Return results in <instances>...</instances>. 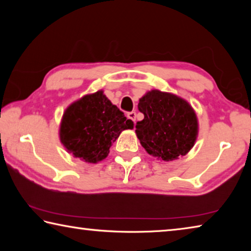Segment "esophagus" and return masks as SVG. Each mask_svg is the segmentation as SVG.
<instances>
[{"label": "esophagus", "mask_w": 251, "mask_h": 251, "mask_svg": "<svg viewBox=\"0 0 251 251\" xmlns=\"http://www.w3.org/2000/svg\"><path fill=\"white\" fill-rule=\"evenodd\" d=\"M127 117L130 118L133 122H135L136 121V112H129L128 114H127Z\"/></svg>", "instance_id": "obj_1"}]
</instances>
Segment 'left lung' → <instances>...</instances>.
I'll return each instance as SVG.
<instances>
[{
	"label": "left lung",
	"mask_w": 251,
	"mask_h": 251,
	"mask_svg": "<svg viewBox=\"0 0 251 251\" xmlns=\"http://www.w3.org/2000/svg\"><path fill=\"white\" fill-rule=\"evenodd\" d=\"M144 120L135 133L141 145L152 157L164 161L185 156L196 143L198 118L188 101L172 93L151 90L139 99Z\"/></svg>",
	"instance_id": "obj_1"
}]
</instances>
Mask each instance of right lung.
I'll list each match as a JSON object with an SVG mask.
<instances>
[{
  "label": "right lung",
  "mask_w": 251,
  "mask_h": 251,
  "mask_svg": "<svg viewBox=\"0 0 251 251\" xmlns=\"http://www.w3.org/2000/svg\"><path fill=\"white\" fill-rule=\"evenodd\" d=\"M133 121L113 105L103 91L72 103L59 124V141L67 152L90 164L105 159L123 130L133 129Z\"/></svg>",
  "instance_id": "1"
}]
</instances>
